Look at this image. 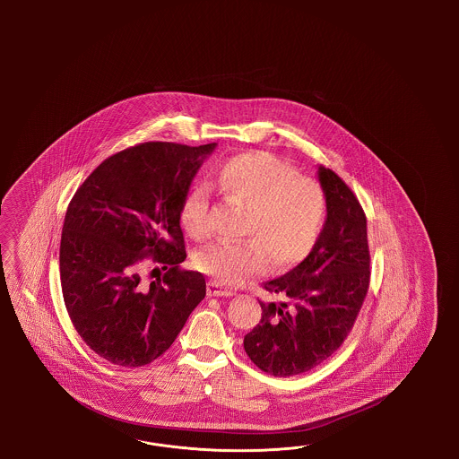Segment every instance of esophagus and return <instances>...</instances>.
<instances>
[{"label":"esophagus","instance_id":"esophagus-1","mask_svg":"<svg viewBox=\"0 0 459 459\" xmlns=\"http://www.w3.org/2000/svg\"><path fill=\"white\" fill-rule=\"evenodd\" d=\"M207 291H209V296H219V298H229V296H234V291H232V290L223 288V286H221L217 281H210Z\"/></svg>","mask_w":459,"mask_h":459}]
</instances>
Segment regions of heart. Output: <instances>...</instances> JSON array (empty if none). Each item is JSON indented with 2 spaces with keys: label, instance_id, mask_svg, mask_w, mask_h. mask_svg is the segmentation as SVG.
<instances>
[{
  "label": "heart",
  "instance_id": "obj_1",
  "mask_svg": "<svg viewBox=\"0 0 459 459\" xmlns=\"http://www.w3.org/2000/svg\"><path fill=\"white\" fill-rule=\"evenodd\" d=\"M217 190L247 209L244 242H215L200 250L195 264L222 284H240L264 273L269 261L278 269L298 264L313 250L325 219V195L311 178L298 177L273 154L249 152L223 163ZM209 198L202 188L186 195L180 210L188 236L207 232Z\"/></svg>",
  "mask_w": 459,
  "mask_h": 459
}]
</instances>
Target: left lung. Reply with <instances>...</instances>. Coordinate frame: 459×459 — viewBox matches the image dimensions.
Listing matches in <instances>:
<instances>
[{
  "label": "left lung",
  "mask_w": 459,
  "mask_h": 459,
  "mask_svg": "<svg viewBox=\"0 0 459 459\" xmlns=\"http://www.w3.org/2000/svg\"><path fill=\"white\" fill-rule=\"evenodd\" d=\"M326 219L318 240L288 274L265 281L284 298L259 301L263 316L244 336V350L263 372L298 376L330 359L350 333L370 281L367 219L357 196L334 171L318 167Z\"/></svg>",
  "instance_id": "8db88e82"
}]
</instances>
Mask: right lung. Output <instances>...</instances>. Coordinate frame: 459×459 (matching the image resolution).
Masks as SVG:
<instances>
[{"label":"right lung","mask_w":459,"mask_h":459,"mask_svg":"<svg viewBox=\"0 0 459 459\" xmlns=\"http://www.w3.org/2000/svg\"><path fill=\"white\" fill-rule=\"evenodd\" d=\"M217 143H144L102 161L74 195L60 240V281L72 325L99 357L143 367L163 355L205 298L186 259L180 210ZM170 265L142 278V261Z\"/></svg>","instance_id":"obj_1"}]
</instances>
